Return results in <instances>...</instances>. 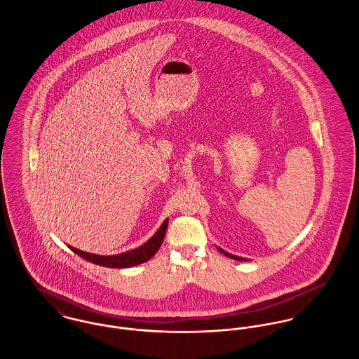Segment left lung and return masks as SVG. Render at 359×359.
<instances>
[{
	"instance_id": "1",
	"label": "left lung",
	"mask_w": 359,
	"mask_h": 359,
	"mask_svg": "<svg viewBox=\"0 0 359 359\" xmlns=\"http://www.w3.org/2000/svg\"><path fill=\"white\" fill-rule=\"evenodd\" d=\"M222 255H225L226 257H229V258H233V259H238V261H248L246 258H242V257L233 256V255H229V253H226L225 250H222V249H219V248H217Z\"/></svg>"
}]
</instances>
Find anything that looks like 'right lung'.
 Listing matches in <instances>:
<instances>
[{
	"label": "right lung",
	"instance_id": "1",
	"mask_svg": "<svg viewBox=\"0 0 359 359\" xmlns=\"http://www.w3.org/2000/svg\"><path fill=\"white\" fill-rule=\"evenodd\" d=\"M167 225H168V219H165L161 226L157 229V232L154 233V236L144 243L142 246L133 249L130 252L121 253V255H116V256H100V255H91V253H86L81 252L76 248L69 246V249L76 253L77 256L94 262L97 265H102V266H109V268H128V266H134L138 264H142L148 259H151L152 257L157 253V250L160 249V245L164 239L165 231H167Z\"/></svg>",
	"mask_w": 359,
	"mask_h": 359
}]
</instances>
